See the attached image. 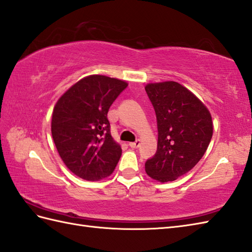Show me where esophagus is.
<instances>
[{
  "instance_id": "esophagus-1",
  "label": "esophagus",
  "mask_w": 252,
  "mask_h": 252,
  "mask_svg": "<svg viewBox=\"0 0 252 252\" xmlns=\"http://www.w3.org/2000/svg\"><path fill=\"white\" fill-rule=\"evenodd\" d=\"M128 146H130L131 148H138L140 146V140L137 139L136 141H134V143H130L128 144Z\"/></svg>"
}]
</instances>
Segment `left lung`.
Masks as SVG:
<instances>
[{"mask_svg":"<svg viewBox=\"0 0 252 252\" xmlns=\"http://www.w3.org/2000/svg\"><path fill=\"white\" fill-rule=\"evenodd\" d=\"M158 120V150L145 164L160 183L175 181L196 166L213 135L211 113L190 90L173 81L147 84Z\"/></svg>","mask_w":252,"mask_h":252,"instance_id":"8db88e82","label":"left lung"}]
</instances>
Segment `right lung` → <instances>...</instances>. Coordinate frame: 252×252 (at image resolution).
I'll return each mask as SVG.
<instances>
[{
	"label": "right lung",
	"mask_w": 252,
	"mask_h": 252,
	"mask_svg": "<svg viewBox=\"0 0 252 252\" xmlns=\"http://www.w3.org/2000/svg\"><path fill=\"white\" fill-rule=\"evenodd\" d=\"M126 81L100 74L83 77L57 100L51 131L63 162L75 176L99 181L111 176L121 147L111 135L108 109Z\"/></svg>",
	"instance_id": "add662e5"
}]
</instances>
